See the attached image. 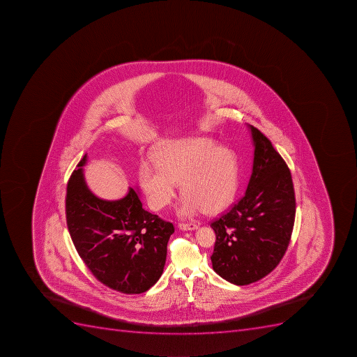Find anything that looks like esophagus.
Returning a JSON list of instances; mask_svg holds the SVG:
<instances>
[{
  "label": "esophagus",
  "mask_w": 357,
  "mask_h": 357,
  "mask_svg": "<svg viewBox=\"0 0 357 357\" xmlns=\"http://www.w3.org/2000/svg\"><path fill=\"white\" fill-rule=\"evenodd\" d=\"M178 227L182 231H195V229H198L199 225H197L195 222H190V224H180Z\"/></svg>",
  "instance_id": "obj_1"
}]
</instances>
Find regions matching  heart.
<instances>
[{"label":"heart","instance_id":"1","mask_svg":"<svg viewBox=\"0 0 357 357\" xmlns=\"http://www.w3.org/2000/svg\"><path fill=\"white\" fill-rule=\"evenodd\" d=\"M156 165L141 164L139 178L150 207L162 210L171 204L180 182L183 197L177 213L193 216L204 210L216 213L233 202L238 186L236 157L206 137L162 144L155 153Z\"/></svg>","mask_w":357,"mask_h":357}]
</instances>
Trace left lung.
Segmentation results:
<instances>
[{"instance_id": "8db88e82", "label": "left lung", "mask_w": 357, "mask_h": 357, "mask_svg": "<svg viewBox=\"0 0 357 357\" xmlns=\"http://www.w3.org/2000/svg\"><path fill=\"white\" fill-rule=\"evenodd\" d=\"M255 144L245 195L211 222L216 243L210 258L219 276L238 286L267 276L284 257L295 222L291 171L271 141L249 126Z\"/></svg>"}]
</instances>
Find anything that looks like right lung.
<instances>
[{
  "label": "right lung",
  "mask_w": 357,
  "mask_h": 357,
  "mask_svg": "<svg viewBox=\"0 0 357 357\" xmlns=\"http://www.w3.org/2000/svg\"><path fill=\"white\" fill-rule=\"evenodd\" d=\"M66 188V225L84 264L99 282L123 294L147 291L162 276L174 226L142 208L130 188L120 200L99 199L90 191L82 167Z\"/></svg>",
  "instance_id": "right-lung-1"
}]
</instances>
